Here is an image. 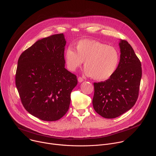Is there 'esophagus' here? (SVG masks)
<instances>
[{
	"label": "esophagus",
	"mask_w": 156,
	"mask_h": 156,
	"mask_svg": "<svg viewBox=\"0 0 156 156\" xmlns=\"http://www.w3.org/2000/svg\"><path fill=\"white\" fill-rule=\"evenodd\" d=\"M78 81L80 82V83H81L82 81H84V80H83V77H81V76H79L78 78Z\"/></svg>",
	"instance_id": "esophagus-1"
}]
</instances>
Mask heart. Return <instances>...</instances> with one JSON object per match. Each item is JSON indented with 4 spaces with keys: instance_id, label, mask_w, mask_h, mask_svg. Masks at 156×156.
<instances>
[{
    "instance_id": "b5f03b06",
    "label": "heart",
    "mask_w": 156,
    "mask_h": 156,
    "mask_svg": "<svg viewBox=\"0 0 156 156\" xmlns=\"http://www.w3.org/2000/svg\"><path fill=\"white\" fill-rule=\"evenodd\" d=\"M75 50L71 47L65 50L66 68L75 72L84 61L86 75L98 81H105L112 77L120 63L119 50L98 41L81 39L76 44Z\"/></svg>"
}]
</instances>
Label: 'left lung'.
Here are the masks:
<instances>
[{
	"mask_svg": "<svg viewBox=\"0 0 156 156\" xmlns=\"http://www.w3.org/2000/svg\"><path fill=\"white\" fill-rule=\"evenodd\" d=\"M119 46L120 60L115 73L106 81L94 83V109L106 119H114L127 112L135 104L139 95L141 62L126 40L121 39Z\"/></svg>",
	"mask_w": 156,
	"mask_h": 156,
	"instance_id": "8db88e82",
	"label": "left lung"
}]
</instances>
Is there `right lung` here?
Wrapping results in <instances>:
<instances>
[{"mask_svg": "<svg viewBox=\"0 0 156 156\" xmlns=\"http://www.w3.org/2000/svg\"><path fill=\"white\" fill-rule=\"evenodd\" d=\"M63 33L36 42L20 55L15 84L21 102L32 115L56 121L69 108L76 76L65 68Z\"/></svg>", "mask_w": 156, "mask_h": 156, "instance_id": "obj_1", "label": "right lung"}]
</instances>
